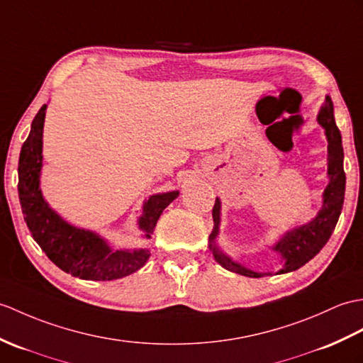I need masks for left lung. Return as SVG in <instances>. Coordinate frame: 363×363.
Masks as SVG:
<instances>
[{
    "instance_id": "8db88e82",
    "label": "left lung",
    "mask_w": 363,
    "mask_h": 363,
    "mask_svg": "<svg viewBox=\"0 0 363 363\" xmlns=\"http://www.w3.org/2000/svg\"><path fill=\"white\" fill-rule=\"evenodd\" d=\"M318 123L323 126L326 139H328V178L330 184L323 191V206L313 221L303 224L296 229L288 230L272 247L275 252L281 255L284 266L277 274H286L297 271L301 266H305L309 259H313L325 244L330 240L331 233L335 229V224L339 221V216L343 207L345 199V170H343V147L340 130L337 128L334 121V106L330 96H326L323 106L320 108L317 116ZM213 215V230L210 233V250L213 252L215 259L224 269L235 274H240L250 278H259L271 275L272 272H255L250 269L241 266L237 261L216 247L215 240L220 233L221 223V201L216 198L212 210Z\"/></svg>"
}]
</instances>
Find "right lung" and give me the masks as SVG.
Here are the masks:
<instances>
[{
	"label": "right lung",
	"instance_id": "add662e5",
	"mask_svg": "<svg viewBox=\"0 0 363 363\" xmlns=\"http://www.w3.org/2000/svg\"><path fill=\"white\" fill-rule=\"evenodd\" d=\"M48 105L33 117L30 133L23 143L18 162V196L24 221L41 250L66 274L82 280L109 281L130 275L147 263L148 249L113 250L97 233L66 223L48 206L40 190V172L43 165V125ZM179 191L150 196L143 204L139 229L151 238L159 216Z\"/></svg>",
	"mask_w": 363,
	"mask_h": 363
}]
</instances>
